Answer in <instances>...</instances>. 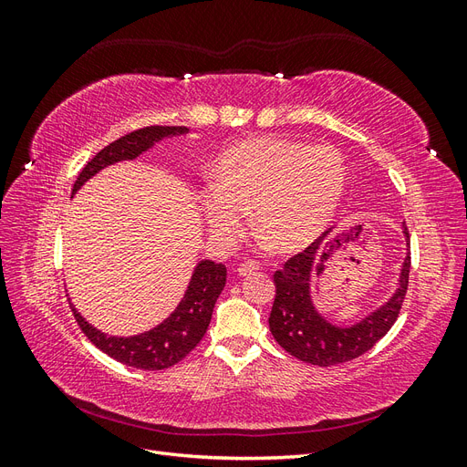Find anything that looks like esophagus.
Returning <instances> with one entry per match:
<instances>
[{
    "instance_id": "34e87169",
    "label": "esophagus",
    "mask_w": 467,
    "mask_h": 467,
    "mask_svg": "<svg viewBox=\"0 0 467 467\" xmlns=\"http://www.w3.org/2000/svg\"><path fill=\"white\" fill-rule=\"evenodd\" d=\"M259 263L257 261H245V263H242L237 266V275L239 276H247V275H251V273H255V271H259Z\"/></svg>"
}]
</instances>
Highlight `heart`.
I'll use <instances>...</instances> for the list:
<instances>
[{
	"instance_id": "obj_1",
	"label": "heart",
	"mask_w": 467,
	"mask_h": 467,
	"mask_svg": "<svg viewBox=\"0 0 467 467\" xmlns=\"http://www.w3.org/2000/svg\"><path fill=\"white\" fill-rule=\"evenodd\" d=\"M347 181L343 155L331 146H306L265 136L223 151L212 167V187L199 201L220 242L244 232L245 210L255 230L278 251L302 249L325 230Z\"/></svg>"
}]
</instances>
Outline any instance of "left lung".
<instances>
[{
  "label": "left lung",
  "mask_w": 467,
  "mask_h": 467,
  "mask_svg": "<svg viewBox=\"0 0 467 467\" xmlns=\"http://www.w3.org/2000/svg\"><path fill=\"white\" fill-rule=\"evenodd\" d=\"M403 234L409 245V232L403 223ZM350 237L347 232L329 235L325 232L319 239L298 255L290 257L280 271L275 273L276 296L268 327L276 343L302 362L314 366H335L368 352L384 337L400 316L409 285L411 253H407L400 273V286L391 298L370 316L355 325L338 327L325 319L312 302V275L323 271L335 244Z\"/></svg>",
  "instance_id": "obj_1"
}]
</instances>
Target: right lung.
Returning a JSON list of instances; mask_svg holds the SVG:
<instances>
[{
	"label": "right lung",
	"instance_id": "obj_1",
	"mask_svg": "<svg viewBox=\"0 0 467 467\" xmlns=\"http://www.w3.org/2000/svg\"><path fill=\"white\" fill-rule=\"evenodd\" d=\"M187 132L189 129H185V126H146V129L134 130L115 140L81 169L74 182L72 194H76L101 169L119 161L136 160L140 153L148 151L160 140ZM223 286L225 266L208 259L201 261L196 265L189 288L175 312L163 319L158 327L134 337H110L89 325L81 317V314H78L74 306L72 312L89 341L110 358L140 370H165L169 366L181 362L202 341L212 319V312H214V304Z\"/></svg>",
	"mask_w": 467,
	"mask_h": 467
}]
</instances>
